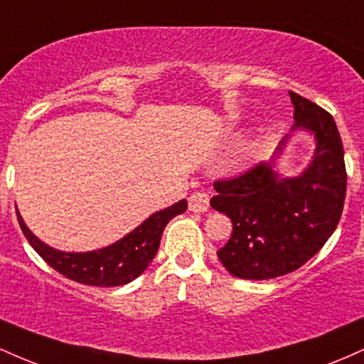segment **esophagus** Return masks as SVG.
I'll list each match as a JSON object with an SVG mask.
<instances>
[{"label": "esophagus", "mask_w": 364, "mask_h": 364, "mask_svg": "<svg viewBox=\"0 0 364 364\" xmlns=\"http://www.w3.org/2000/svg\"><path fill=\"white\" fill-rule=\"evenodd\" d=\"M208 200H210V196L207 191H195L188 200V205H190L191 212H205L208 208Z\"/></svg>", "instance_id": "esophagus-1"}]
</instances>
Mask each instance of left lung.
Instances as JSON below:
<instances>
[{"mask_svg":"<svg viewBox=\"0 0 364 364\" xmlns=\"http://www.w3.org/2000/svg\"><path fill=\"white\" fill-rule=\"evenodd\" d=\"M289 95L292 128L310 129L316 139L301 176L279 178L272 164L260 162L214 183L210 207L232 223L217 257L235 277L265 281L294 272L320 252L341 220L348 173L339 129L330 112L296 92Z\"/></svg>","mask_w":364,"mask_h":364,"instance_id":"8db88e82","label":"left lung"}]
</instances>
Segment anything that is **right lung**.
<instances>
[{"label": "right lung", "mask_w": 364, "mask_h": 364, "mask_svg": "<svg viewBox=\"0 0 364 364\" xmlns=\"http://www.w3.org/2000/svg\"><path fill=\"white\" fill-rule=\"evenodd\" d=\"M186 207V200H181V202L150 215L144 224H140L135 231L129 232L118 243L97 250V252L87 253L58 252L37 240L28 231L18 212H16V217H18L23 236L27 237L32 248L56 272L75 282L85 284V286L114 287L132 282L147 269L149 263L156 257L164 228L173 217L183 214Z\"/></svg>", "instance_id": "1"}]
</instances>
